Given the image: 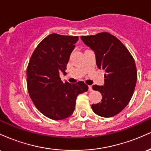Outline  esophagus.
I'll use <instances>...</instances> for the list:
<instances>
[{
	"mask_svg": "<svg viewBox=\"0 0 151 151\" xmlns=\"http://www.w3.org/2000/svg\"><path fill=\"white\" fill-rule=\"evenodd\" d=\"M92 86H91V85H89V91H92Z\"/></svg>",
	"mask_w": 151,
	"mask_h": 151,
	"instance_id": "obj_1",
	"label": "esophagus"
}]
</instances>
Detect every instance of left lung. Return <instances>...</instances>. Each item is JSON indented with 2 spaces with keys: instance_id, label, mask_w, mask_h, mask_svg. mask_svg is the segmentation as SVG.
I'll list each match as a JSON object with an SVG mask.
<instances>
[{
  "instance_id": "left-lung-1",
  "label": "left lung",
  "mask_w": 151,
  "mask_h": 151,
  "mask_svg": "<svg viewBox=\"0 0 151 151\" xmlns=\"http://www.w3.org/2000/svg\"><path fill=\"white\" fill-rule=\"evenodd\" d=\"M81 39L94 52L98 68L105 71L104 85L92 86L101 93L102 99L91 109L100 116H114L128 105L133 94L137 81L134 60L124 44L109 32Z\"/></svg>"
}]
</instances>
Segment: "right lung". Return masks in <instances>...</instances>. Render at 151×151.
Here are the masks:
<instances>
[{
    "label": "right lung",
    "instance_id": "right-lung-1",
    "mask_svg": "<svg viewBox=\"0 0 151 151\" xmlns=\"http://www.w3.org/2000/svg\"><path fill=\"white\" fill-rule=\"evenodd\" d=\"M78 36L50 34L38 45L27 68L29 94L38 110L53 120L73 114L77 96L88 90L83 81L63 82L60 74L67 73V65Z\"/></svg>",
    "mask_w": 151,
    "mask_h": 151
}]
</instances>
